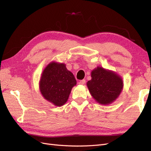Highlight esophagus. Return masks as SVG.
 Wrapping results in <instances>:
<instances>
[{"label":"esophagus","instance_id":"1","mask_svg":"<svg viewBox=\"0 0 151 151\" xmlns=\"http://www.w3.org/2000/svg\"><path fill=\"white\" fill-rule=\"evenodd\" d=\"M85 83H86V80H85V79H83V80H81V81H79V84H81V85H83V84H85Z\"/></svg>","mask_w":151,"mask_h":151}]
</instances>
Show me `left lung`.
<instances>
[{"instance_id":"left-lung-1","label":"left lung","mask_w":151,"mask_h":151,"mask_svg":"<svg viewBox=\"0 0 151 151\" xmlns=\"http://www.w3.org/2000/svg\"><path fill=\"white\" fill-rule=\"evenodd\" d=\"M87 86L93 98L104 105L112 103L119 96L123 87L122 77L113 71L98 67L91 72Z\"/></svg>"}]
</instances>
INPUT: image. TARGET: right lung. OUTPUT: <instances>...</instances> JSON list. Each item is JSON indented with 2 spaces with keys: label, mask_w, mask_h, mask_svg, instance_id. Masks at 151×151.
<instances>
[{
  "label": "right lung",
  "mask_w": 151,
  "mask_h": 151,
  "mask_svg": "<svg viewBox=\"0 0 151 151\" xmlns=\"http://www.w3.org/2000/svg\"><path fill=\"white\" fill-rule=\"evenodd\" d=\"M77 84L72 73L65 63L50 62L43 70L40 81V90L43 98L57 106L64 104L73 87Z\"/></svg>",
  "instance_id": "1"
}]
</instances>
